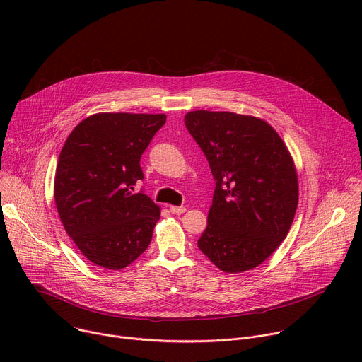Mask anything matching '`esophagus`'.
Masks as SVG:
<instances>
[{
	"label": "esophagus",
	"mask_w": 362,
	"mask_h": 362,
	"mask_svg": "<svg viewBox=\"0 0 362 362\" xmlns=\"http://www.w3.org/2000/svg\"><path fill=\"white\" fill-rule=\"evenodd\" d=\"M170 212L172 214H176V215H179V214H185L186 212V208L185 206H170Z\"/></svg>",
	"instance_id": "obj_1"
}]
</instances>
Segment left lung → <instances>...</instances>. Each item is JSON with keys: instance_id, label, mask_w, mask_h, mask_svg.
Segmentation results:
<instances>
[{"instance_id": "1", "label": "left lung", "mask_w": 362, "mask_h": 362, "mask_svg": "<svg viewBox=\"0 0 362 362\" xmlns=\"http://www.w3.org/2000/svg\"><path fill=\"white\" fill-rule=\"evenodd\" d=\"M185 124L216 183L197 246L223 272L253 269L282 243L296 212L289 150L272 126L252 116L196 110Z\"/></svg>"}]
</instances>
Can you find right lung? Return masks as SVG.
<instances>
[{
    "instance_id": "obj_1",
    "label": "right lung",
    "mask_w": 362,
    "mask_h": 362,
    "mask_svg": "<svg viewBox=\"0 0 362 362\" xmlns=\"http://www.w3.org/2000/svg\"><path fill=\"white\" fill-rule=\"evenodd\" d=\"M165 115L98 113L67 137L56 170L54 199L69 236L87 261L119 271L150 245L160 208L143 192L140 158Z\"/></svg>"
}]
</instances>
